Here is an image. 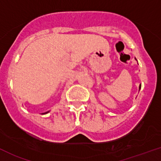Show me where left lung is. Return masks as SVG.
<instances>
[{
	"mask_svg": "<svg viewBox=\"0 0 161 161\" xmlns=\"http://www.w3.org/2000/svg\"><path fill=\"white\" fill-rule=\"evenodd\" d=\"M141 86V85H140V87H139V89H140V87H141V86Z\"/></svg>",
	"mask_w": 161,
	"mask_h": 161,
	"instance_id": "1",
	"label": "left lung"
}]
</instances>
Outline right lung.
Returning <instances> with one entry per match:
<instances>
[{
  "mask_svg": "<svg viewBox=\"0 0 161 161\" xmlns=\"http://www.w3.org/2000/svg\"><path fill=\"white\" fill-rule=\"evenodd\" d=\"M48 112H50V111H46V112L43 113V114H47V113H48Z\"/></svg>",
  "mask_w": 161,
  "mask_h": 161,
  "instance_id": "1",
  "label": "right lung"
}]
</instances>
